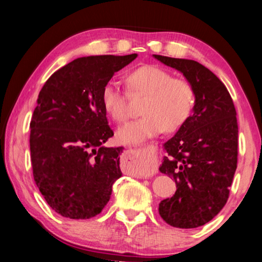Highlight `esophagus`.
Returning <instances> with one entry per match:
<instances>
[{
	"label": "esophagus",
	"mask_w": 262,
	"mask_h": 262,
	"mask_svg": "<svg viewBox=\"0 0 262 262\" xmlns=\"http://www.w3.org/2000/svg\"><path fill=\"white\" fill-rule=\"evenodd\" d=\"M130 150H132V149H130Z\"/></svg>",
	"instance_id": "1"
}]
</instances>
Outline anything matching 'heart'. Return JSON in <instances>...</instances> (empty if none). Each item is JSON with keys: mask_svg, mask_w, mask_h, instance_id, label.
Masks as SVG:
<instances>
[{"mask_svg": "<svg viewBox=\"0 0 262 262\" xmlns=\"http://www.w3.org/2000/svg\"><path fill=\"white\" fill-rule=\"evenodd\" d=\"M130 93H144L141 118L124 124L118 130V140L124 144H139L159 135L164 129L175 130L191 114L194 101L193 90L184 79L172 78L167 70L143 65L127 74ZM101 105L116 122L127 119V94L114 84H106L101 91Z\"/></svg>", "mask_w": 262, "mask_h": 262, "instance_id": "obj_1", "label": "heart"}]
</instances>
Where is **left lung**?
<instances>
[{"label": "left lung", "mask_w": 262, "mask_h": 262, "mask_svg": "<svg viewBox=\"0 0 262 262\" xmlns=\"http://www.w3.org/2000/svg\"><path fill=\"white\" fill-rule=\"evenodd\" d=\"M183 74L193 90L188 120L163 144L160 171L173 178L176 192L163 199L159 212L173 227L205 225L226 204L238 157L236 112L225 85L198 61L152 55Z\"/></svg>", "instance_id": "8db88e82"}]
</instances>
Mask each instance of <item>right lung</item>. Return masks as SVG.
<instances>
[{
	"label": "right lung",
	"instance_id": "right-lung-1",
	"mask_svg": "<svg viewBox=\"0 0 262 262\" xmlns=\"http://www.w3.org/2000/svg\"><path fill=\"white\" fill-rule=\"evenodd\" d=\"M136 57L77 58L53 73L40 90L30 122L32 171L45 201L63 217H95L122 176V147L103 146L113 130L100 97L114 73Z\"/></svg>",
	"mask_w": 262,
	"mask_h": 262
}]
</instances>
